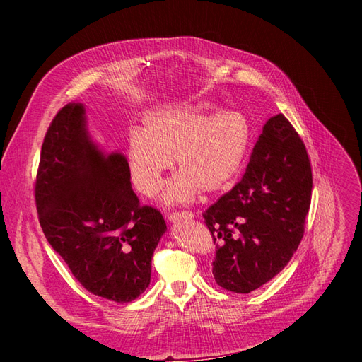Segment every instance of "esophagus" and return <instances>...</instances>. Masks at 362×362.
Masks as SVG:
<instances>
[{"instance_id": "1", "label": "esophagus", "mask_w": 362, "mask_h": 362, "mask_svg": "<svg viewBox=\"0 0 362 362\" xmlns=\"http://www.w3.org/2000/svg\"><path fill=\"white\" fill-rule=\"evenodd\" d=\"M193 213L192 211H180V213H170L168 214V221L169 222H178L181 218H192Z\"/></svg>"}]
</instances>
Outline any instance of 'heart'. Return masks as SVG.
<instances>
[{"label":"heart","mask_w":362,"mask_h":362,"mask_svg":"<svg viewBox=\"0 0 362 362\" xmlns=\"http://www.w3.org/2000/svg\"><path fill=\"white\" fill-rule=\"evenodd\" d=\"M250 141L247 119L237 112L206 116L201 107L178 105L151 113L128 140V169L134 187L151 198L173 160L180 169L163 192L166 204H190L202 189L225 190L242 170Z\"/></svg>","instance_id":"1"}]
</instances>
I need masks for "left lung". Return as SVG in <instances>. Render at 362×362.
Here are the masks:
<instances>
[{"label":"left lung","instance_id":"1","mask_svg":"<svg viewBox=\"0 0 362 362\" xmlns=\"http://www.w3.org/2000/svg\"><path fill=\"white\" fill-rule=\"evenodd\" d=\"M313 173L299 134L284 115L270 117L243 178L202 214L217 242L218 286L250 293L288 264L303 237Z\"/></svg>","mask_w":362,"mask_h":362}]
</instances>
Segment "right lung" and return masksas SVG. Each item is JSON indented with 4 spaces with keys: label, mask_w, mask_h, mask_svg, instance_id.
Segmentation results:
<instances>
[{
    "label": "right lung",
    "mask_w": 362,
    "mask_h": 362,
    "mask_svg": "<svg viewBox=\"0 0 362 362\" xmlns=\"http://www.w3.org/2000/svg\"><path fill=\"white\" fill-rule=\"evenodd\" d=\"M122 152L107 154L87 128L81 103L51 122L36 178L39 222L52 249L90 293L134 300L151 282V259L168 231L156 208L140 205Z\"/></svg>",
    "instance_id": "right-lung-1"
}]
</instances>
